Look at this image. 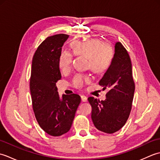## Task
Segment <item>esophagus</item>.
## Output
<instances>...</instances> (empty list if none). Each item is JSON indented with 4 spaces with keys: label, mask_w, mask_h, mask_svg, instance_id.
Instances as JSON below:
<instances>
[{
    "label": "esophagus",
    "mask_w": 160,
    "mask_h": 160,
    "mask_svg": "<svg viewBox=\"0 0 160 160\" xmlns=\"http://www.w3.org/2000/svg\"><path fill=\"white\" fill-rule=\"evenodd\" d=\"M81 100H82V101L84 102H86L87 101V97L82 95V96H81Z\"/></svg>",
    "instance_id": "esophagus-1"
}]
</instances>
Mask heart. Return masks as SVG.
<instances>
[{
  "label": "heart",
  "mask_w": 160,
  "mask_h": 160,
  "mask_svg": "<svg viewBox=\"0 0 160 160\" xmlns=\"http://www.w3.org/2000/svg\"><path fill=\"white\" fill-rule=\"evenodd\" d=\"M73 53L76 55L88 56V66L91 69L101 72L106 70L113 59L114 51L109 44L102 43L98 39H90L85 41L77 40L73 43ZM59 67L64 73L69 71L72 67L73 53L68 49L63 50L59 58ZM89 75L78 73L73 80V85L81 88L91 82Z\"/></svg>",
  "instance_id": "obj_1"
}]
</instances>
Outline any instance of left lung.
Instances as JSON below:
<instances>
[{
	"label": "left lung",
	"mask_w": 160,
	"mask_h": 160,
	"mask_svg": "<svg viewBox=\"0 0 160 160\" xmlns=\"http://www.w3.org/2000/svg\"><path fill=\"white\" fill-rule=\"evenodd\" d=\"M99 84L108 93L105 100L88 98L92 107L91 119L98 130L113 133L127 122L135 92L131 61L121 42L115 43L113 59Z\"/></svg>",
	"instance_id": "1"
}]
</instances>
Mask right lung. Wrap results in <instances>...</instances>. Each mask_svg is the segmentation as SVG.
<instances>
[{"label":"right lung","mask_w":160,"mask_h":160,"mask_svg":"<svg viewBox=\"0 0 160 160\" xmlns=\"http://www.w3.org/2000/svg\"><path fill=\"white\" fill-rule=\"evenodd\" d=\"M67 34L48 37L41 43L33 57L30 92L36 120L44 131L60 136L70 130L81 102L79 95L57 91L56 82L62 78L59 58Z\"/></svg>","instance_id":"obj_1"}]
</instances>
